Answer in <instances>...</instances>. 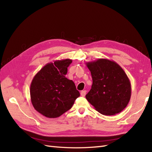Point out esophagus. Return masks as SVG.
I'll return each mask as SVG.
<instances>
[{"label": "esophagus", "mask_w": 152, "mask_h": 152, "mask_svg": "<svg viewBox=\"0 0 152 152\" xmlns=\"http://www.w3.org/2000/svg\"><path fill=\"white\" fill-rule=\"evenodd\" d=\"M86 91L84 90V91H82L81 93H80V95L82 96H86Z\"/></svg>", "instance_id": "obj_1"}]
</instances>
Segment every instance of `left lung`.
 <instances>
[{"label": "left lung", "mask_w": 152, "mask_h": 152, "mask_svg": "<svg viewBox=\"0 0 152 152\" xmlns=\"http://www.w3.org/2000/svg\"><path fill=\"white\" fill-rule=\"evenodd\" d=\"M86 65L93 79L87 100L104 115L121 112L131 96V82L125 72L116 62L107 59L87 62Z\"/></svg>", "instance_id": "left-lung-1"}]
</instances>
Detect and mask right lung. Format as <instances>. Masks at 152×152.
<instances>
[{"label":"right lung","mask_w":152,"mask_h":152,"mask_svg":"<svg viewBox=\"0 0 152 152\" xmlns=\"http://www.w3.org/2000/svg\"><path fill=\"white\" fill-rule=\"evenodd\" d=\"M70 59L46 64L34 76L30 85L34 108L48 118H57L70 110L80 96L72 80L65 77Z\"/></svg>","instance_id":"1"}]
</instances>
